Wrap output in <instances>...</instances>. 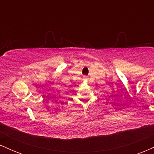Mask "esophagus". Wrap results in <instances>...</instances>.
Segmentation results:
<instances>
[{"label": "esophagus", "mask_w": 154, "mask_h": 154, "mask_svg": "<svg viewBox=\"0 0 154 154\" xmlns=\"http://www.w3.org/2000/svg\"><path fill=\"white\" fill-rule=\"evenodd\" d=\"M83 79H84V80H85V81L88 80V77H87V76H85V77H83Z\"/></svg>", "instance_id": "1"}]
</instances>
